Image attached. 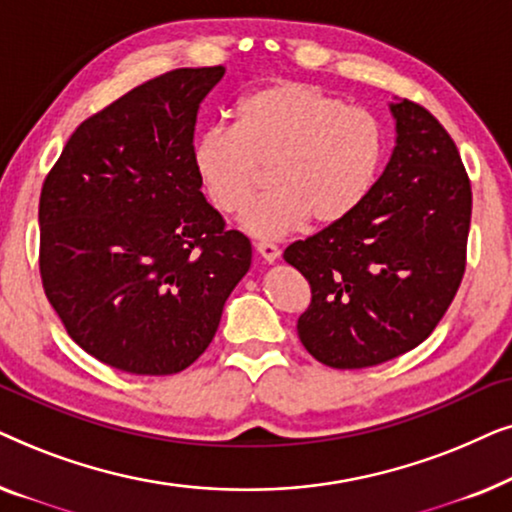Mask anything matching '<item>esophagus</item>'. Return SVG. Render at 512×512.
I'll use <instances>...</instances> for the list:
<instances>
[{
    "mask_svg": "<svg viewBox=\"0 0 512 512\" xmlns=\"http://www.w3.org/2000/svg\"><path fill=\"white\" fill-rule=\"evenodd\" d=\"M256 251L265 263H275L279 258V247H277V244H272V242H258Z\"/></svg>",
    "mask_w": 512,
    "mask_h": 512,
    "instance_id": "34e87169",
    "label": "esophagus"
}]
</instances>
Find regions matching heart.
<instances>
[{"mask_svg":"<svg viewBox=\"0 0 512 512\" xmlns=\"http://www.w3.org/2000/svg\"><path fill=\"white\" fill-rule=\"evenodd\" d=\"M384 156L380 123L312 83L277 81L237 104L235 128L202 132L193 167L209 202L237 214L271 170L273 191L244 210L258 240L345 221L368 198Z\"/></svg>","mask_w":512,"mask_h":512,"instance_id":"1","label":"heart"}]
</instances>
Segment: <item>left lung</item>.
<instances>
[{
    "mask_svg": "<svg viewBox=\"0 0 512 512\" xmlns=\"http://www.w3.org/2000/svg\"><path fill=\"white\" fill-rule=\"evenodd\" d=\"M396 146L345 221L286 247L312 289L298 338L324 366L391 361L429 338L466 270L471 181L447 130L410 100L389 104Z\"/></svg>",
    "mask_w": 512,
    "mask_h": 512,
    "instance_id": "obj_1",
    "label": "left lung"
}]
</instances>
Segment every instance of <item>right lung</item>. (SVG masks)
<instances>
[{"instance_id":"1","label":"right lung","mask_w":512,"mask_h":512,"mask_svg":"<svg viewBox=\"0 0 512 512\" xmlns=\"http://www.w3.org/2000/svg\"><path fill=\"white\" fill-rule=\"evenodd\" d=\"M223 67L172 69L83 121L39 200V272L69 338L132 375H174L212 342L251 265L193 167Z\"/></svg>"}]
</instances>
